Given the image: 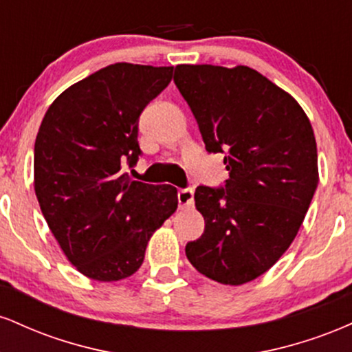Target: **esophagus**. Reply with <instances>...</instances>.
Returning <instances> with one entry per match:
<instances>
[{"instance_id":"esophagus-1","label":"esophagus","mask_w":352,"mask_h":352,"mask_svg":"<svg viewBox=\"0 0 352 352\" xmlns=\"http://www.w3.org/2000/svg\"><path fill=\"white\" fill-rule=\"evenodd\" d=\"M177 199H179L180 208L192 207V204H193V188L188 187V188L179 190V195H177Z\"/></svg>"}]
</instances>
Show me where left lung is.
Returning a JSON list of instances; mask_svg holds the SVG:
<instances>
[{
  "label": "left lung",
  "instance_id": "8db88e82",
  "mask_svg": "<svg viewBox=\"0 0 352 352\" xmlns=\"http://www.w3.org/2000/svg\"><path fill=\"white\" fill-rule=\"evenodd\" d=\"M173 82L208 152L225 153L223 187L195 190L205 230L185 253L197 272L238 286L261 276L296 236L318 187L313 127L300 104L246 66L180 64Z\"/></svg>",
  "mask_w": 352,
  "mask_h": 352
}]
</instances>
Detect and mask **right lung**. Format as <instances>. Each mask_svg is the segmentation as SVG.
Segmentation results:
<instances>
[{
  "label": "right lung",
  "mask_w": 352,
  "mask_h": 352,
  "mask_svg": "<svg viewBox=\"0 0 352 352\" xmlns=\"http://www.w3.org/2000/svg\"><path fill=\"white\" fill-rule=\"evenodd\" d=\"M173 67L116 63L72 84L47 109L34 144V192L50 230L84 276L134 274L157 228L177 210L172 185L131 180L139 117Z\"/></svg>",
  "instance_id": "add662e5"
}]
</instances>
